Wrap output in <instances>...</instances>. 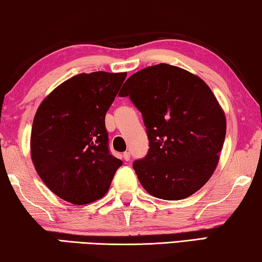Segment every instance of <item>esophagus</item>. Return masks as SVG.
I'll return each instance as SVG.
<instances>
[{"label":"esophagus","instance_id":"1","mask_svg":"<svg viewBox=\"0 0 262 262\" xmlns=\"http://www.w3.org/2000/svg\"><path fill=\"white\" fill-rule=\"evenodd\" d=\"M123 158L125 159V161L126 162H128L131 159V155H130V152H124L123 154Z\"/></svg>","mask_w":262,"mask_h":262}]
</instances>
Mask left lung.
<instances>
[{"instance_id":"obj_1","label":"left lung","mask_w":262,"mask_h":262,"mask_svg":"<svg viewBox=\"0 0 262 262\" xmlns=\"http://www.w3.org/2000/svg\"><path fill=\"white\" fill-rule=\"evenodd\" d=\"M119 97L142 113L149 151L134 169L155 197L177 201L203 187L219 163L226 117L211 90L180 67L159 63L132 74Z\"/></svg>"}]
</instances>
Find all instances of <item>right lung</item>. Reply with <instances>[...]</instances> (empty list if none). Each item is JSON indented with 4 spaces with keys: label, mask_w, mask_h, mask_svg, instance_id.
<instances>
[{
    "label": "right lung",
    "mask_w": 262,
    "mask_h": 262,
    "mask_svg": "<svg viewBox=\"0 0 262 262\" xmlns=\"http://www.w3.org/2000/svg\"><path fill=\"white\" fill-rule=\"evenodd\" d=\"M126 73L78 74L37 108L30 152L43 183L62 200L87 204L107 192L123 164L110 152L105 116Z\"/></svg>",
    "instance_id": "obj_1"
}]
</instances>
